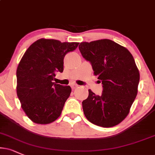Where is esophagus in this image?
<instances>
[{
	"label": "esophagus",
	"instance_id": "obj_1",
	"mask_svg": "<svg viewBox=\"0 0 155 155\" xmlns=\"http://www.w3.org/2000/svg\"><path fill=\"white\" fill-rule=\"evenodd\" d=\"M70 86H71L72 90H74V89L78 88V87H79L78 85H76V84H74V83L73 84H71V85H70Z\"/></svg>",
	"mask_w": 155,
	"mask_h": 155
}]
</instances>
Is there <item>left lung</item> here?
Masks as SVG:
<instances>
[{"label": "left lung", "instance_id": "left-lung-1", "mask_svg": "<svg viewBox=\"0 0 155 155\" xmlns=\"http://www.w3.org/2000/svg\"><path fill=\"white\" fill-rule=\"evenodd\" d=\"M79 49L103 85L101 95L88 91L82 103L84 114L99 127H114L129 114L138 92L139 72L134 59L127 48L110 39L81 42Z\"/></svg>", "mask_w": 155, "mask_h": 155}]
</instances>
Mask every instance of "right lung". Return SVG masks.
Instances as JSON below:
<instances>
[{
	"label": "right lung",
	"instance_id": "add662e5",
	"mask_svg": "<svg viewBox=\"0 0 155 155\" xmlns=\"http://www.w3.org/2000/svg\"><path fill=\"white\" fill-rule=\"evenodd\" d=\"M78 42L40 39L24 53L16 70V92L25 114L32 121L47 124L60 116L71 87L53 82L63 72L64 57Z\"/></svg>",
	"mask_w": 155,
	"mask_h": 155
}]
</instances>
